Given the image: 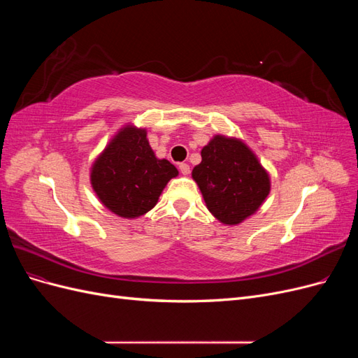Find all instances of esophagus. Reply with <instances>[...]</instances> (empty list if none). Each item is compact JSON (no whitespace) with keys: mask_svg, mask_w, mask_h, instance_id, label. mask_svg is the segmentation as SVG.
<instances>
[{"mask_svg":"<svg viewBox=\"0 0 358 358\" xmlns=\"http://www.w3.org/2000/svg\"><path fill=\"white\" fill-rule=\"evenodd\" d=\"M179 170H180V173L182 175H189V171H191V169H189V166L187 164V162H180L179 164Z\"/></svg>","mask_w":358,"mask_h":358,"instance_id":"1","label":"esophagus"}]
</instances>
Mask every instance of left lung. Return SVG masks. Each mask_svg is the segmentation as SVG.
<instances>
[{
	"label": "left lung",
	"mask_w": 358,
	"mask_h": 358,
	"mask_svg": "<svg viewBox=\"0 0 358 358\" xmlns=\"http://www.w3.org/2000/svg\"><path fill=\"white\" fill-rule=\"evenodd\" d=\"M192 178L216 220L234 225L252 215L266 200L270 180L245 143L216 136L201 149Z\"/></svg>",
	"instance_id": "1"
}]
</instances>
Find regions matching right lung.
<instances>
[{"instance_id": "1", "label": "right lung", "mask_w": 358, "mask_h": 358, "mask_svg": "<svg viewBox=\"0 0 358 358\" xmlns=\"http://www.w3.org/2000/svg\"><path fill=\"white\" fill-rule=\"evenodd\" d=\"M175 176L178 169L155 157L145 129L127 127L95 161L91 183L107 209L124 218H136L154 208Z\"/></svg>"}]
</instances>
